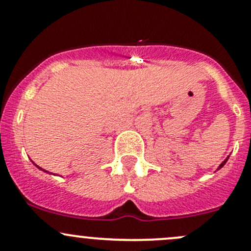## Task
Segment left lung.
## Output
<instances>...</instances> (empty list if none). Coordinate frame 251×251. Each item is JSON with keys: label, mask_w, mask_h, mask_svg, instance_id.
I'll use <instances>...</instances> for the list:
<instances>
[{"label": "left lung", "mask_w": 251, "mask_h": 251, "mask_svg": "<svg viewBox=\"0 0 251 251\" xmlns=\"http://www.w3.org/2000/svg\"><path fill=\"white\" fill-rule=\"evenodd\" d=\"M228 158H229V156H227V158H226V159H225V160H224V161H222V163H221V164H220V165H219V168H217V170H220V169H221V168H222V166H224V165H225V164H226V163H227V160H228Z\"/></svg>", "instance_id": "1"}]
</instances>
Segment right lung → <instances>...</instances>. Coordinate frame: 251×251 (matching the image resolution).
Segmentation results:
<instances>
[{"label":"right lung","mask_w":251,"mask_h":251,"mask_svg":"<svg viewBox=\"0 0 251 251\" xmlns=\"http://www.w3.org/2000/svg\"><path fill=\"white\" fill-rule=\"evenodd\" d=\"M31 161H32V160H31ZM32 164H34V165H35V166H36V168H37V169H40V170L45 171V173H48V171H46V170H44V169H41V168H40V166H39V165H36V164H35V163H34V161H32ZM50 174H52V173H50ZM52 175H54V174H52Z\"/></svg>","instance_id":"right-lung-1"}]
</instances>
